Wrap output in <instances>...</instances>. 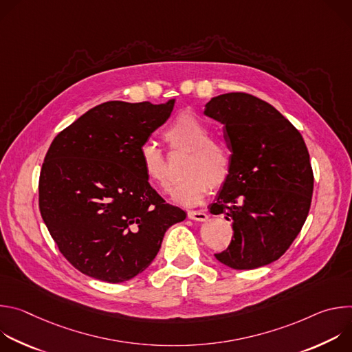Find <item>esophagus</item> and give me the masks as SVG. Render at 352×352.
I'll return each instance as SVG.
<instances>
[{
	"mask_svg": "<svg viewBox=\"0 0 352 352\" xmlns=\"http://www.w3.org/2000/svg\"><path fill=\"white\" fill-rule=\"evenodd\" d=\"M208 217H209V216H208L205 212H193V210H189V212H188V219H190V220L206 221Z\"/></svg>",
	"mask_w": 352,
	"mask_h": 352,
	"instance_id": "esophagus-1",
	"label": "esophagus"
}]
</instances>
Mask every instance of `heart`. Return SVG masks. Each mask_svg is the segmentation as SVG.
<instances>
[{"mask_svg": "<svg viewBox=\"0 0 352 352\" xmlns=\"http://www.w3.org/2000/svg\"><path fill=\"white\" fill-rule=\"evenodd\" d=\"M164 139L171 148L189 153L182 168L185 178L170 190L174 202L196 205L208 195L210 186L217 189L226 184L231 173V153L223 143L212 140V131L202 120L189 113L179 114L164 131ZM139 164L147 181L163 190L168 188L166 157L153 142L140 146Z\"/></svg>", "mask_w": 352, "mask_h": 352, "instance_id": "b5f03b06", "label": "heart"}]
</instances>
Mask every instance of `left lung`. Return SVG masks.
Returning a JSON list of instances; mask_svg holds the SVG:
<instances>
[{
	"label": "left lung",
	"instance_id": "left-lung-1",
	"mask_svg": "<svg viewBox=\"0 0 352 352\" xmlns=\"http://www.w3.org/2000/svg\"><path fill=\"white\" fill-rule=\"evenodd\" d=\"M224 125L231 173L209 206L231 221L232 239L216 259L236 270L277 261L302 228L314 173L304 138L272 104L246 93H226L205 106Z\"/></svg>",
	"mask_w": 352,
	"mask_h": 352
}]
</instances>
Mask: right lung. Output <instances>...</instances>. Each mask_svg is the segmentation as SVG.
Here are the masks:
<instances>
[{"instance_id":"obj_1","label":"right lung","mask_w":352,"mask_h":352,"mask_svg":"<svg viewBox=\"0 0 352 352\" xmlns=\"http://www.w3.org/2000/svg\"><path fill=\"white\" fill-rule=\"evenodd\" d=\"M174 103H103L50 146L40 213L61 254L83 274L107 283L133 278L153 262L166 231L185 220L139 164L140 146L170 118Z\"/></svg>"}]
</instances>
